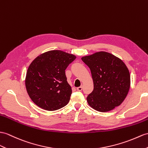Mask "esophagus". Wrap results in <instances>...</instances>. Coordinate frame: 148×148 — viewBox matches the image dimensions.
<instances>
[{
    "instance_id": "1",
    "label": "esophagus",
    "mask_w": 148,
    "mask_h": 148,
    "mask_svg": "<svg viewBox=\"0 0 148 148\" xmlns=\"http://www.w3.org/2000/svg\"><path fill=\"white\" fill-rule=\"evenodd\" d=\"M82 86H79V87H77V90L78 91H82Z\"/></svg>"
}]
</instances>
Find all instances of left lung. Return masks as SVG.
Segmentation results:
<instances>
[{
  "label": "left lung",
  "instance_id": "1",
  "mask_svg": "<svg viewBox=\"0 0 148 148\" xmlns=\"http://www.w3.org/2000/svg\"><path fill=\"white\" fill-rule=\"evenodd\" d=\"M91 71L93 90L86 97L89 106L108 112L120 106L127 96L131 79L128 68L117 57L105 51L82 58Z\"/></svg>",
  "mask_w": 148,
  "mask_h": 148
}]
</instances>
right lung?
I'll return each instance as SVG.
<instances>
[{
    "label": "right lung",
    "mask_w": 148,
    "mask_h": 148,
    "mask_svg": "<svg viewBox=\"0 0 148 148\" xmlns=\"http://www.w3.org/2000/svg\"><path fill=\"white\" fill-rule=\"evenodd\" d=\"M76 56L60 50H52L32 61L26 73V87L36 105L53 111L67 105L71 88L68 84L65 70Z\"/></svg>",
    "instance_id": "right-lung-1"
}]
</instances>
